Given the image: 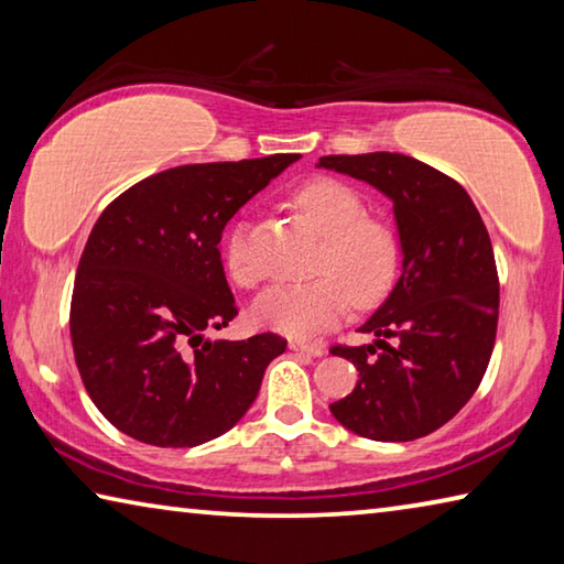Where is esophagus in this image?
Wrapping results in <instances>:
<instances>
[{
    "label": "esophagus",
    "mask_w": 564,
    "mask_h": 564,
    "mask_svg": "<svg viewBox=\"0 0 564 564\" xmlns=\"http://www.w3.org/2000/svg\"><path fill=\"white\" fill-rule=\"evenodd\" d=\"M289 348L293 352H303V356H311V358H321L326 348L323 346H313V343H305V340H291Z\"/></svg>",
    "instance_id": "1"
}]
</instances>
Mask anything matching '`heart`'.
I'll list each match as a JSON object with an SVG mask.
<instances>
[{
    "label": "heart",
    "mask_w": 564,
    "mask_h": 564,
    "mask_svg": "<svg viewBox=\"0 0 564 564\" xmlns=\"http://www.w3.org/2000/svg\"><path fill=\"white\" fill-rule=\"evenodd\" d=\"M293 206L323 238L316 273L328 275L301 285H273L256 299L251 316L265 330L311 338L346 318L350 299L360 308L386 299L398 271V243L383 224L366 218V204L340 181H311L295 191ZM224 263L243 289L261 281L243 228L226 238Z\"/></svg>",
    "instance_id": "obj_1"
}]
</instances>
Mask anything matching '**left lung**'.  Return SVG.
<instances>
[{
  "mask_svg": "<svg viewBox=\"0 0 564 564\" xmlns=\"http://www.w3.org/2000/svg\"><path fill=\"white\" fill-rule=\"evenodd\" d=\"M318 166L390 198L403 256L393 291L358 328L376 340L330 350L360 373L330 413L368 441H415L457 415L488 370L500 308L488 228L457 181L413 156H321Z\"/></svg>",
  "mask_w": 564,
  "mask_h": 564,
  "instance_id": "8db88e82",
  "label": "left lung"
}]
</instances>
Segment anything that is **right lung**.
<instances>
[{
	"label": "right lung",
	"instance_id": "1",
	"mask_svg": "<svg viewBox=\"0 0 564 564\" xmlns=\"http://www.w3.org/2000/svg\"><path fill=\"white\" fill-rule=\"evenodd\" d=\"M301 154L186 164L104 208L76 269L72 346L94 405L133 441L194 447L224 435L285 350L275 333L212 340L236 316L218 241Z\"/></svg>",
	"mask_w": 564,
	"mask_h": 564
}]
</instances>
